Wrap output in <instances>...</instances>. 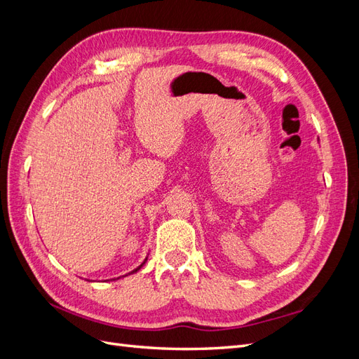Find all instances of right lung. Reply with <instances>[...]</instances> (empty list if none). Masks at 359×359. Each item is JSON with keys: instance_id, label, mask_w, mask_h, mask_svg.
Segmentation results:
<instances>
[{"instance_id": "right-lung-1", "label": "right lung", "mask_w": 359, "mask_h": 359, "mask_svg": "<svg viewBox=\"0 0 359 359\" xmlns=\"http://www.w3.org/2000/svg\"><path fill=\"white\" fill-rule=\"evenodd\" d=\"M145 262H147V259H145V260H144V262H142V264H140V265H139V266H137L136 269H133V271H132V273H128V274H135V273H136V271H139L140 268H142V266H144V264H145ZM128 274H126V276H128ZM126 276H123V277H126ZM118 278H119V277H118ZM114 280H115V278H114Z\"/></svg>"}]
</instances>
